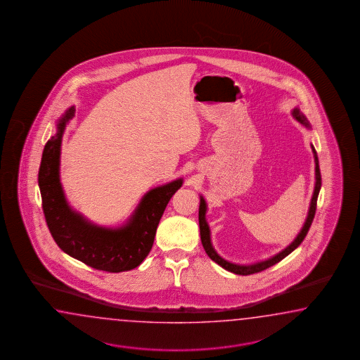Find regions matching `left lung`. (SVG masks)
Here are the masks:
<instances>
[{"mask_svg": "<svg viewBox=\"0 0 360 360\" xmlns=\"http://www.w3.org/2000/svg\"><path fill=\"white\" fill-rule=\"evenodd\" d=\"M293 117L296 119L300 124L304 125L306 128H310V124L307 119L304 117V113L300 111V108H295L292 111ZM312 153H314V160H315V187H314V193H312L311 202H310V209L307 213V218L304 221V224L301 229L300 233L297 235L296 239L293 240L287 248L283 249L278 255L264 259L261 262H256L252 264H232L226 261L224 258L219 256L216 252V249L213 248L212 245V240H210V229H209L208 222H207V202L202 196H200V207H199V226H200V236H201V243L202 247L205 249L207 255L210 257V259H213L216 264H219L221 267H224V270L227 271L233 272L236 275H250V274H256V272L264 271L266 269L271 267L275 264L280 262L283 258H285L288 255H290L295 249L304 241V236L307 235V232L310 230V226L312 224V219L315 217V210H316V201H318V196H319L320 187H321V176H320L319 160H318V155L311 144Z\"/></svg>", "mask_w": 360, "mask_h": 360, "instance_id": "1", "label": "left lung"}]
</instances>
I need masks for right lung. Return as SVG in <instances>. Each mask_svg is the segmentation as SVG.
Segmentation results:
<instances>
[{
    "mask_svg": "<svg viewBox=\"0 0 360 360\" xmlns=\"http://www.w3.org/2000/svg\"><path fill=\"white\" fill-rule=\"evenodd\" d=\"M73 116L75 107H71L56 121V133L42 152L39 186L49 230L64 253L93 269L108 272L133 270L148 256L162 213L184 179L179 178L147 192L128 222L120 227L91 224L70 207L60 184L62 136Z\"/></svg>",
    "mask_w": 360,
    "mask_h": 360,
    "instance_id": "add662e5",
    "label": "right lung"
}]
</instances>
